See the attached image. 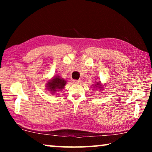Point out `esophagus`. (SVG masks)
I'll return each mask as SVG.
<instances>
[{
    "label": "esophagus",
    "mask_w": 152,
    "mask_h": 152,
    "mask_svg": "<svg viewBox=\"0 0 152 152\" xmlns=\"http://www.w3.org/2000/svg\"><path fill=\"white\" fill-rule=\"evenodd\" d=\"M73 82L74 84H80L81 81L78 80H73Z\"/></svg>",
    "instance_id": "34e87169"
}]
</instances>
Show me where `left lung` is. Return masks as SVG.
Segmentation results:
<instances>
[{
    "label": "left lung",
    "instance_id": "1",
    "mask_svg": "<svg viewBox=\"0 0 152 152\" xmlns=\"http://www.w3.org/2000/svg\"><path fill=\"white\" fill-rule=\"evenodd\" d=\"M98 85H100V84L99 83V84H96V85H95V86L97 87V86H98ZM99 87H100V86H99Z\"/></svg>",
    "mask_w": 152,
    "mask_h": 152
}]
</instances>
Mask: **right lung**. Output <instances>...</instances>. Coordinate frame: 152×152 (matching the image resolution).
Wrapping results in <instances>:
<instances>
[{
	"label": "right lung",
	"mask_w": 152,
	"mask_h": 152,
	"mask_svg": "<svg viewBox=\"0 0 152 152\" xmlns=\"http://www.w3.org/2000/svg\"><path fill=\"white\" fill-rule=\"evenodd\" d=\"M66 81L64 80L63 78H61L60 76H56L51 80V82L48 83V89L50 90L51 92H55L57 90H61L64 88L66 85Z\"/></svg>",
	"instance_id": "obj_1"
}]
</instances>
